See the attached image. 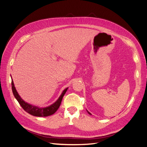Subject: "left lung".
<instances>
[{
	"instance_id": "left-lung-1",
	"label": "left lung",
	"mask_w": 147,
	"mask_h": 147,
	"mask_svg": "<svg viewBox=\"0 0 147 147\" xmlns=\"http://www.w3.org/2000/svg\"><path fill=\"white\" fill-rule=\"evenodd\" d=\"M88 112V113H89V114H90V115H91V113H90V112Z\"/></svg>"
}]
</instances>
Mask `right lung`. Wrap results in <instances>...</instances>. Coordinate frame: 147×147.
<instances>
[{"mask_svg":"<svg viewBox=\"0 0 147 147\" xmlns=\"http://www.w3.org/2000/svg\"><path fill=\"white\" fill-rule=\"evenodd\" d=\"M12 92H13V95L16 98V99L17 100L18 103L20 104L21 107L24 109V110L25 111L28 112V114H31L32 115L36 116V117H47V116H49L55 114V113L56 112V111L58 109L60 105H61L63 97L64 95L65 94V93L67 91V88H66L64 90L63 92L61 94V95L60 96L57 101H56V102L53 104H52L51 106L45 107V108H39L35 106H33L32 105L25 102V101H24L21 99V97H20L19 95H18V94L16 91V88H15L13 81H12Z\"/></svg>","mask_w":147,"mask_h":147,"instance_id":"add662e5","label":"right lung"}]
</instances>
